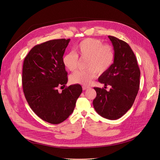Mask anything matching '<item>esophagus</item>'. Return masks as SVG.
<instances>
[{
  "label": "esophagus",
  "instance_id": "1",
  "mask_svg": "<svg viewBox=\"0 0 160 160\" xmlns=\"http://www.w3.org/2000/svg\"><path fill=\"white\" fill-rule=\"evenodd\" d=\"M90 88V87H88V86H85V85H83V86H82V89H83V90H87V89H88V88Z\"/></svg>",
  "mask_w": 160,
  "mask_h": 160
}]
</instances>
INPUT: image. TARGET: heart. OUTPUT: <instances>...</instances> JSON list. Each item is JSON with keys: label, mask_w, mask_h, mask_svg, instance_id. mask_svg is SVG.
<instances>
[{"label": "heart", "mask_w": 160, "mask_h": 160, "mask_svg": "<svg viewBox=\"0 0 160 160\" xmlns=\"http://www.w3.org/2000/svg\"><path fill=\"white\" fill-rule=\"evenodd\" d=\"M78 58L87 59L88 69L74 72L70 76V82L86 85L96 77L97 72L102 73L109 69L115 60V53L111 45H102L99 40L88 38L75 45L73 52L63 56L62 64L68 70L73 71L78 66Z\"/></svg>", "instance_id": "heart-1"}]
</instances>
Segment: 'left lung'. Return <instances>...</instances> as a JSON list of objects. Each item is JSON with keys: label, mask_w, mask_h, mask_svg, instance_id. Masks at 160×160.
Segmentation results:
<instances>
[{"label": "left lung", "mask_w": 160, "mask_h": 160, "mask_svg": "<svg viewBox=\"0 0 160 160\" xmlns=\"http://www.w3.org/2000/svg\"><path fill=\"white\" fill-rule=\"evenodd\" d=\"M111 40L115 58L112 66L98 78L106 88L94 87L97 96L93 101L95 110L101 117L108 120L121 118L132 106L138 95L141 72L136 57L129 45L113 36Z\"/></svg>", "instance_id": "left-lung-1"}]
</instances>
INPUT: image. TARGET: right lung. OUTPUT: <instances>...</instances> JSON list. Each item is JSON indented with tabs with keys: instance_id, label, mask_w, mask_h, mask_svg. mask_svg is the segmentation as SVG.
Returning <instances> with one entry per match:
<instances>
[{
	"instance_id": "1",
	"label": "right lung",
	"mask_w": 160,
	"mask_h": 160,
	"mask_svg": "<svg viewBox=\"0 0 160 160\" xmlns=\"http://www.w3.org/2000/svg\"><path fill=\"white\" fill-rule=\"evenodd\" d=\"M70 41L55 39L35 45L22 66V88L30 107L39 118L52 124L69 117L82 92L79 84L65 87L61 93L57 90L68 82L62 59Z\"/></svg>"
}]
</instances>
